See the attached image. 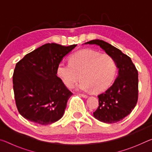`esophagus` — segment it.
<instances>
[{
    "label": "esophagus",
    "instance_id": "34e87169",
    "mask_svg": "<svg viewBox=\"0 0 152 152\" xmlns=\"http://www.w3.org/2000/svg\"><path fill=\"white\" fill-rule=\"evenodd\" d=\"M79 95H80V96H81L82 97L84 98V99H86V98H88V96H87L86 94H80Z\"/></svg>",
    "mask_w": 152,
    "mask_h": 152
}]
</instances>
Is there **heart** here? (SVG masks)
<instances>
[{
	"instance_id": "b5f03b06",
	"label": "heart",
	"mask_w": 152,
	"mask_h": 152,
	"mask_svg": "<svg viewBox=\"0 0 152 152\" xmlns=\"http://www.w3.org/2000/svg\"><path fill=\"white\" fill-rule=\"evenodd\" d=\"M117 72L116 63L107 53L85 49L73 53L69 63L58 64L57 75L64 85L72 88L80 79L78 86L82 91H92L97 93L111 85Z\"/></svg>"
}]
</instances>
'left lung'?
<instances>
[{"mask_svg": "<svg viewBox=\"0 0 152 152\" xmlns=\"http://www.w3.org/2000/svg\"><path fill=\"white\" fill-rule=\"evenodd\" d=\"M85 44L99 45L111 56L119 69L114 83L104 93L98 96L99 106L93 113L100 121L114 123L132 113L138 99V72L128 56L102 40L94 39Z\"/></svg>", "mask_w": 152, "mask_h": 152, "instance_id": "8db88e82", "label": "left lung"}]
</instances>
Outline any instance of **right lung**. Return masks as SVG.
Returning <instances> with one entry per match:
<instances>
[{"mask_svg": "<svg viewBox=\"0 0 152 152\" xmlns=\"http://www.w3.org/2000/svg\"><path fill=\"white\" fill-rule=\"evenodd\" d=\"M77 45L46 43L17 62L12 83L15 102L25 119L40 125L63 117L72 93L57 76L58 64Z\"/></svg>", "mask_w": 152, "mask_h": 152, "instance_id": "right-lung-1", "label": "right lung"}]
</instances>
